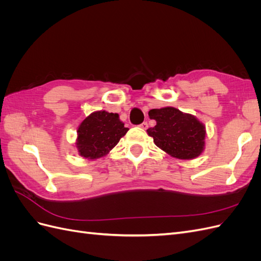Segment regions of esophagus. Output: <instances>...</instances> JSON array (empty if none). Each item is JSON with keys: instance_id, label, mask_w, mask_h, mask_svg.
Here are the masks:
<instances>
[{"instance_id": "34e87169", "label": "esophagus", "mask_w": 261, "mask_h": 261, "mask_svg": "<svg viewBox=\"0 0 261 261\" xmlns=\"http://www.w3.org/2000/svg\"><path fill=\"white\" fill-rule=\"evenodd\" d=\"M139 127L143 128V129H147V128H148V123H147V122L141 123V124L139 125Z\"/></svg>"}]
</instances>
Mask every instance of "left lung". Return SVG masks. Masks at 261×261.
Returning <instances> with one entry per match:
<instances>
[{
	"instance_id": "1",
	"label": "left lung",
	"mask_w": 261,
	"mask_h": 261,
	"mask_svg": "<svg viewBox=\"0 0 261 261\" xmlns=\"http://www.w3.org/2000/svg\"><path fill=\"white\" fill-rule=\"evenodd\" d=\"M148 114L156 124L147 134L164 152L180 160H192L203 152L206 126L196 116L173 107L152 109Z\"/></svg>"
}]
</instances>
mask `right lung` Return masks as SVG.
<instances>
[{
    "mask_svg": "<svg viewBox=\"0 0 261 261\" xmlns=\"http://www.w3.org/2000/svg\"><path fill=\"white\" fill-rule=\"evenodd\" d=\"M127 132L117 113L93 112L78 126L75 143L78 154L88 160L105 156Z\"/></svg>",
    "mask_w": 261,
    "mask_h": 261,
    "instance_id": "1",
    "label": "right lung"
}]
</instances>
